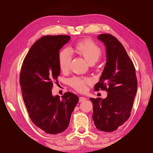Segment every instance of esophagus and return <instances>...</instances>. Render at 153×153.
Returning <instances> with one entry per match:
<instances>
[{"label": "esophagus", "instance_id": "34e87169", "mask_svg": "<svg viewBox=\"0 0 153 153\" xmlns=\"http://www.w3.org/2000/svg\"><path fill=\"white\" fill-rule=\"evenodd\" d=\"M86 100H87V98H85V97L81 96V97H80V98H79V101H80V102H82V101H84Z\"/></svg>", "mask_w": 153, "mask_h": 153}]
</instances>
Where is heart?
<instances>
[{
    "label": "heart",
    "mask_w": 153,
    "mask_h": 153,
    "mask_svg": "<svg viewBox=\"0 0 153 153\" xmlns=\"http://www.w3.org/2000/svg\"><path fill=\"white\" fill-rule=\"evenodd\" d=\"M75 48L89 64H94L101 57L102 54L101 48L93 41L90 39L78 41L75 45ZM71 59V53L69 49L64 48L60 51L58 55V64L62 71H68L70 67ZM68 82L69 85L80 92L85 91L87 85L91 82L89 78L76 76L69 78Z\"/></svg>",
    "instance_id": "b5f03b06"
}]
</instances>
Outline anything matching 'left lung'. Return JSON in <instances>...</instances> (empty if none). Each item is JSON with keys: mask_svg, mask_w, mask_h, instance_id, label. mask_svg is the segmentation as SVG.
<instances>
[{"mask_svg": "<svg viewBox=\"0 0 153 153\" xmlns=\"http://www.w3.org/2000/svg\"><path fill=\"white\" fill-rule=\"evenodd\" d=\"M98 39L104 43L106 62L94 91H106L105 99L92 98V119L97 129L114 131L130 116L137 90L135 68L121 42L109 34H101Z\"/></svg>", "mask_w": 153, "mask_h": 153, "instance_id": "8db88e82", "label": "left lung"}]
</instances>
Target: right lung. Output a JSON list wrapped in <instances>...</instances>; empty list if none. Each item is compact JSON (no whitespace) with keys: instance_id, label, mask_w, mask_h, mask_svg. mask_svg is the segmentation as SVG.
<instances>
[{"instance_id":"right-lung-1","label":"right lung","mask_w":153,"mask_h":153,"mask_svg":"<svg viewBox=\"0 0 153 153\" xmlns=\"http://www.w3.org/2000/svg\"><path fill=\"white\" fill-rule=\"evenodd\" d=\"M68 35L45 36L32 46L23 61L20 84L29 117L45 133L55 135L68 128L71 115L79 99L71 92L53 96V82L61 69L59 50L67 43Z\"/></svg>"}]
</instances>
